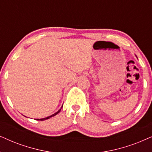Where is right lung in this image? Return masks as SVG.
<instances>
[{
	"mask_svg": "<svg viewBox=\"0 0 152 152\" xmlns=\"http://www.w3.org/2000/svg\"><path fill=\"white\" fill-rule=\"evenodd\" d=\"M62 108V106L61 107V108ZM61 108L58 111L57 113H54L53 115H50V116H48V117H45V118H42V119H37V120H40V121H43V120H48V119H49V118H50V117H53V116H55V115H56L58 114V113H60V111L61 110Z\"/></svg>",
	"mask_w": 152,
	"mask_h": 152,
	"instance_id": "1",
	"label": "right lung"
}]
</instances>
